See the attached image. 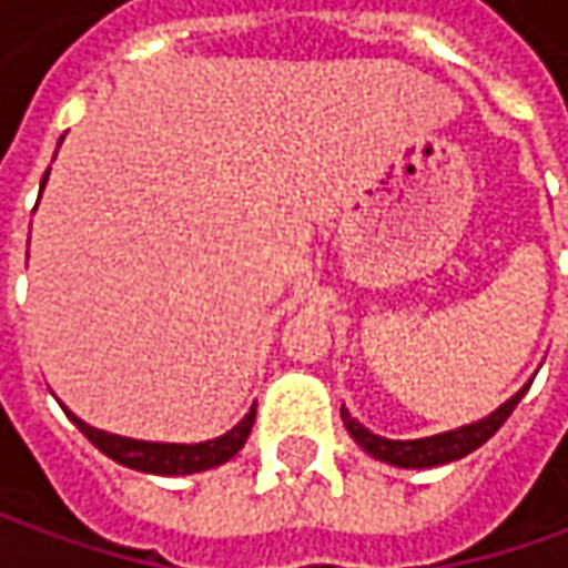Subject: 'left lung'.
I'll return each instance as SVG.
<instances>
[{
  "instance_id": "8db88e82",
  "label": "left lung",
  "mask_w": 568,
  "mask_h": 568,
  "mask_svg": "<svg viewBox=\"0 0 568 568\" xmlns=\"http://www.w3.org/2000/svg\"><path fill=\"white\" fill-rule=\"evenodd\" d=\"M528 392V385L503 404L496 407L487 420H477V424L462 426V429H448V433H439V436H426V439H407V443H398V439H382L376 433H369L366 426L357 424L344 407H341V417L351 429V436L361 443L373 458L379 462H388V465H398V468H436V465H446V462H458L465 458L468 452L480 448L499 426L509 420V414L515 410V404L521 402V395Z\"/></svg>"
}]
</instances>
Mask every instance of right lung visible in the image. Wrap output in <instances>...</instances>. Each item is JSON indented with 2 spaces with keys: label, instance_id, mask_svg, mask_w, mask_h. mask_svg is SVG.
<instances>
[{
  "label": "right lung",
  "instance_id": "obj_1",
  "mask_svg": "<svg viewBox=\"0 0 568 568\" xmlns=\"http://www.w3.org/2000/svg\"><path fill=\"white\" fill-rule=\"evenodd\" d=\"M50 173V170H47ZM47 173H43V183L40 189L47 186ZM75 426L94 443V446L106 455V458H113V462H120L125 468H135L144 470V474H166V477H173V474H195V470H207L214 468V465H224L230 462L243 443L250 439V429L255 424V407H252L250 414L240 420V424L233 426L230 433L224 436H217V439H211V443H199V446H176V443H142V439H125V436H113V433H103V429H94V426H88L84 420H78L75 414H69Z\"/></svg>",
  "mask_w": 568,
  "mask_h": 568
}]
</instances>
